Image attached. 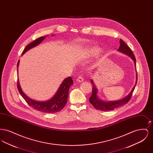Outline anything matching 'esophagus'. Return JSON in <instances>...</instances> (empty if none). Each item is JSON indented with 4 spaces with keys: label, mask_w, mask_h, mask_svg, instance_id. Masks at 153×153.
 Segmentation results:
<instances>
[{
    "label": "esophagus",
    "mask_w": 153,
    "mask_h": 153,
    "mask_svg": "<svg viewBox=\"0 0 153 153\" xmlns=\"http://www.w3.org/2000/svg\"><path fill=\"white\" fill-rule=\"evenodd\" d=\"M77 81L78 82H82L83 81H84V78L82 77V76H81V75H80L79 77H78V78H77Z\"/></svg>",
    "instance_id": "1"
}]
</instances>
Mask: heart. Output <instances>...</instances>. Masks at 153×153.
<instances>
[{"label":"heart","instance_id":"heart-1","mask_svg":"<svg viewBox=\"0 0 153 153\" xmlns=\"http://www.w3.org/2000/svg\"><path fill=\"white\" fill-rule=\"evenodd\" d=\"M100 51V49L96 46H92L86 51V54L88 56H96Z\"/></svg>","mask_w":153,"mask_h":153}]
</instances>
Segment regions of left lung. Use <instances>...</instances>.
Returning a JSON list of instances; mask_svg holds the SVG:
<instances>
[{"label": "left lung", "mask_w": 153, "mask_h": 153, "mask_svg": "<svg viewBox=\"0 0 153 153\" xmlns=\"http://www.w3.org/2000/svg\"><path fill=\"white\" fill-rule=\"evenodd\" d=\"M117 51L127 55L130 57H131V59L134 61L135 65L136 66V59L133 54V52L131 51V49L126 44H125L123 41V40L121 39H120V46ZM136 71H137V70H136ZM136 74H137V77H136L135 85L132 89L130 93L123 99H120L119 100H117V101L104 102V101H102V100H100L98 97V96L97 95V89L96 87L95 84H94L93 80H91V82L93 85V88H92V96L89 98V102L95 107V108L97 110L102 111H109L113 110V109H115L123 105L124 104L127 103L130 100L132 94L134 91V89H135L136 84L137 83V80H138L137 73Z\"/></svg>", "instance_id": "obj_1"}]
</instances>
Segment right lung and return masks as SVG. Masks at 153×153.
<instances>
[{"mask_svg": "<svg viewBox=\"0 0 153 153\" xmlns=\"http://www.w3.org/2000/svg\"><path fill=\"white\" fill-rule=\"evenodd\" d=\"M46 36H47L39 37L33 41L31 43L27 45L25 48L24 51H23L22 55H23L30 49L38 45L44 40ZM19 60L18 61L17 64V68H18L19 66ZM18 71V69H17V71ZM73 84V81L71 77H68V78H66L58 88L57 91L56 92V94L54 95V96L51 99L44 102H38L28 97L22 91V88L21 87L18 79L17 82V87L23 98L32 108L45 113H54L61 111L65 107L68 100L69 88Z\"/></svg>", "mask_w": 153, "mask_h": 153, "instance_id": "right-lung-1", "label": "right lung"}]
</instances>
